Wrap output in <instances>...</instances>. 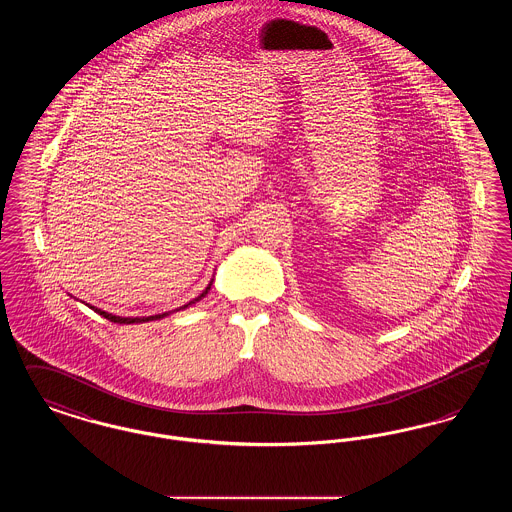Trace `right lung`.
I'll use <instances>...</instances> for the list:
<instances>
[{"mask_svg": "<svg viewBox=\"0 0 512 512\" xmlns=\"http://www.w3.org/2000/svg\"><path fill=\"white\" fill-rule=\"evenodd\" d=\"M211 284H213V280H211ZM211 284L203 290V293L201 295H197L195 299H192L190 303H186L184 307H180V309H186V307H190V305H194V303H197L201 297H205L207 295V292L211 290ZM92 311H96L98 315H101L103 318H107V320H111V322H117V324H138V322H149V320H159V318H165L169 317L171 313H163V315H153V317H117V315H111V313H105V311H101V309H98V307H92V305H88ZM180 309H176V311H180Z\"/></svg>", "mask_w": 512, "mask_h": 512, "instance_id": "right-lung-1", "label": "right lung"}]
</instances>
